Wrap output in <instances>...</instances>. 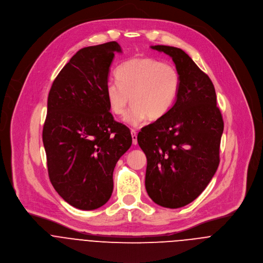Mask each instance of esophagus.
<instances>
[{"mask_svg": "<svg viewBox=\"0 0 263 263\" xmlns=\"http://www.w3.org/2000/svg\"><path fill=\"white\" fill-rule=\"evenodd\" d=\"M131 135H132V141H133V144H137V132L135 130H131Z\"/></svg>", "mask_w": 263, "mask_h": 263, "instance_id": "1", "label": "esophagus"}]
</instances>
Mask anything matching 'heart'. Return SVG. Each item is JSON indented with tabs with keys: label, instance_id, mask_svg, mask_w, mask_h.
Segmentation results:
<instances>
[{
	"label": "heart",
	"instance_id": "b5f03b06",
	"mask_svg": "<svg viewBox=\"0 0 263 263\" xmlns=\"http://www.w3.org/2000/svg\"><path fill=\"white\" fill-rule=\"evenodd\" d=\"M117 82H108L105 95L110 111L123 116L131 101L125 121L140 125L146 118L157 121L173 106L180 85L175 66L151 57L127 60L116 71Z\"/></svg>",
	"mask_w": 263,
	"mask_h": 263
}]
</instances>
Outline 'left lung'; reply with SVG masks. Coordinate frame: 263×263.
<instances>
[{"label":"left lung","mask_w":263,"mask_h":263,"mask_svg":"<svg viewBox=\"0 0 263 263\" xmlns=\"http://www.w3.org/2000/svg\"><path fill=\"white\" fill-rule=\"evenodd\" d=\"M172 57L180 85L176 101L143 127L137 141L146 156L145 189L158 205L176 209L196 200L219 165L223 120L210 78L181 49L151 47Z\"/></svg>","instance_id":"1"}]
</instances>
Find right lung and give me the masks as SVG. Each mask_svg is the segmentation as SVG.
Wrapping results in <instances>:
<instances>
[{"instance_id": "add662e5", "label": "right lung", "mask_w": 263, "mask_h": 263, "mask_svg": "<svg viewBox=\"0 0 263 263\" xmlns=\"http://www.w3.org/2000/svg\"><path fill=\"white\" fill-rule=\"evenodd\" d=\"M117 42L85 47L63 66L48 96L43 143L50 181L81 210L103 206L114 190V169L130 148L127 126L114 120L105 95Z\"/></svg>"}]
</instances>
